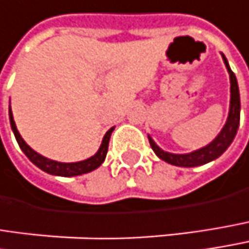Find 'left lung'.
Here are the masks:
<instances>
[{"label": "left lung", "mask_w": 249, "mask_h": 249, "mask_svg": "<svg viewBox=\"0 0 249 249\" xmlns=\"http://www.w3.org/2000/svg\"><path fill=\"white\" fill-rule=\"evenodd\" d=\"M222 59L224 64L227 67V71L230 74V92H231V98H230V112H228V118L227 123L222 126V129L219 131V134L215 137L214 140L205 145V147L195 149L188 154H172L168 151H164L162 148H160L155 141L148 135L149 140V145L152 148V151L155 152V155L158 158H161L162 161L168 162L171 165H177V167H185V168H191V167H198V165H204L208 164L211 161L216 160L218 157H221L227 148L231 145V142L234 141L235 135H237L238 126H239V111H241V101H239V89H238V82L235 74L231 71L230 64L227 61V58L224 54Z\"/></svg>", "instance_id": "left-lung-1"}]
</instances>
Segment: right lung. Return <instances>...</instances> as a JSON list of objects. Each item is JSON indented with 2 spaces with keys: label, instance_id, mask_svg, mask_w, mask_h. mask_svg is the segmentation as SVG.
<instances>
[{
  "label": "right lung",
  "instance_id": "obj_1",
  "mask_svg": "<svg viewBox=\"0 0 249 249\" xmlns=\"http://www.w3.org/2000/svg\"><path fill=\"white\" fill-rule=\"evenodd\" d=\"M8 114H10V124H11L12 132H14V135H15V140H17L19 148L22 149V152L28 157V160H30L34 165H36L39 170L45 171L47 174H51V175H58V177H77V175H82V174H87V172H91V171L97 170L102 162H104L105 157H107L108 144H109V137H111V134H112V131H114V128H115V126H112V128H109V129L107 131V134H105L104 138H102V142L101 145H100V148H98V151H97L92 157H89V158H87V160H84V161H78V162H58V161L50 160V158H47V157L38 154L36 151H34L33 148L30 147V145L22 140L21 134H19L18 129H17V125H15L14 117H12L11 107H10Z\"/></svg>",
  "mask_w": 249,
  "mask_h": 249
}]
</instances>
